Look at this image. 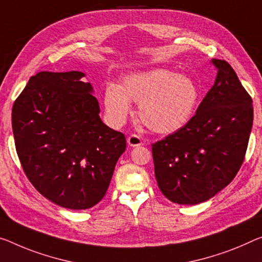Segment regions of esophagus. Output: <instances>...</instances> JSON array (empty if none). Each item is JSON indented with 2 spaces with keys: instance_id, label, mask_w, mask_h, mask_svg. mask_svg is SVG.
<instances>
[{
  "instance_id": "1",
  "label": "esophagus",
  "mask_w": 262,
  "mask_h": 262,
  "mask_svg": "<svg viewBox=\"0 0 262 262\" xmlns=\"http://www.w3.org/2000/svg\"><path fill=\"white\" fill-rule=\"evenodd\" d=\"M142 144H143L142 139H140L137 135H131L127 138V145H128V146H131V147L139 146V145H142Z\"/></svg>"
}]
</instances>
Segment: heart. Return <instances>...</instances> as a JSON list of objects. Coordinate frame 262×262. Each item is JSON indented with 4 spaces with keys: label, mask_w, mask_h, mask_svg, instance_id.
Returning a JSON list of instances; mask_svg holds the SVG:
<instances>
[{
    "label": "heart",
    "mask_w": 262,
    "mask_h": 262,
    "mask_svg": "<svg viewBox=\"0 0 262 262\" xmlns=\"http://www.w3.org/2000/svg\"><path fill=\"white\" fill-rule=\"evenodd\" d=\"M199 91L184 75L162 68L134 72L120 85L108 84L104 92V107L112 125H122L131 112V102L138 103V117L156 134H171L190 119Z\"/></svg>",
    "instance_id": "b5f03b06"
}]
</instances>
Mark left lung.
Returning <instances> with one entry per match:
<instances>
[{"instance_id": "left-lung-1", "label": "left lung", "mask_w": 262, "mask_h": 262, "mask_svg": "<svg viewBox=\"0 0 262 262\" xmlns=\"http://www.w3.org/2000/svg\"><path fill=\"white\" fill-rule=\"evenodd\" d=\"M215 82L187 124L152 145L155 174L172 203H204L232 182L253 125L252 98L226 61L212 59Z\"/></svg>"}]
</instances>
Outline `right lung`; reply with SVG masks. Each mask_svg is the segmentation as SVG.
I'll return each instance as SVG.
<instances>
[{"mask_svg": "<svg viewBox=\"0 0 262 262\" xmlns=\"http://www.w3.org/2000/svg\"><path fill=\"white\" fill-rule=\"evenodd\" d=\"M80 71H42L15 100V146L28 179L61 207L86 210L105 195L119 157L122 132L102 122L99 104Z\"/></svg>", "mask_w": 262, "mask_h": 262, "instance_id": "1", "label": "right lung"}]
</instances>
